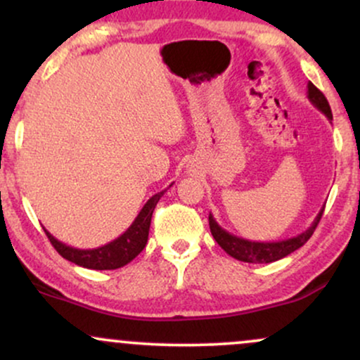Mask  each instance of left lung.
Instances as JSON below:
<instances>
[{"instance_id": "left-lung-1", "label": "left lung", "mask_w": 360, "mask_h": 360, "mask_svg": "<svg viewBox=\"0 0 360 360\" xmlns=\"http://www.w3.org/2000/svg\"><path fill=\"white\" fill-rule=\"evenodd\" d=\"M308 100L313 103V106L321 111L326 118L332 122V110H330L328 101L323 96L320 89L316 88L313 82H308ZM323 208L320 210V213L316 214V218L313 220L311 226L308 230H304L303 233L296 235V237L286 238V240L279 242H252L245 240V238L237 237V235H232L226 230H223L220 225H218L217 220L213 218V214L210 213L208 221H210V230H212L213 238L217 240L218 245L221 247L223 250L229 255H232L233 259L242 260V262H250V264H269L274 262V260H279L286 255L292 254L295 250H298L300 247H303L304 243L309 240L313 232H315L316 225L320 223L321 214H323Z\"/></svg>"}]
</instances>
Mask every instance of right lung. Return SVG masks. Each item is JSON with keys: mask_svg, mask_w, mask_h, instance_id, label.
I'll return each instance as SVG.
<instances>
[{"mask_svg": "<svg viewBox=\"0 0 360 360\" xmlns=\"http://www.w3.org/2000/svg\"><path fill=\"white\" fill-rule=\"evenodd\" d=\"M164 193H166V189L154 194L143 205V208L140 210V213L137 214L134 223L118 238H115V240L105 243L101 247H96V249H76V247H69L60 240H57L47 230H45V233H47L53 249L59 252L62 257L71 260V262L77 264V266L94 271L118 269V267H123L128 262H131L143 250V247H146L152 213H154L155 205L159 203Z\"/></svg>", "mask_w": 360, "mask_h": 360, "instance_id": "obj_1", "label": "right lung"}]
</instances>
